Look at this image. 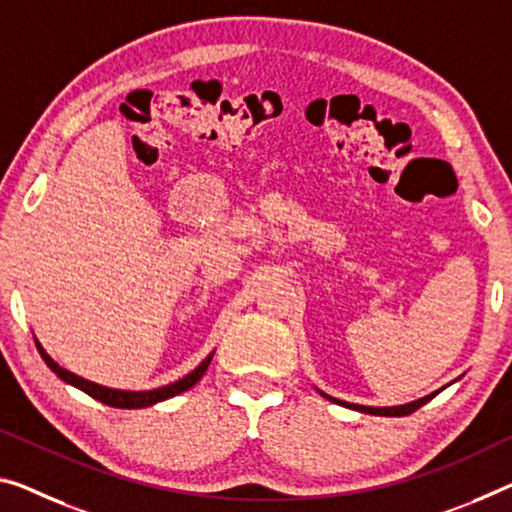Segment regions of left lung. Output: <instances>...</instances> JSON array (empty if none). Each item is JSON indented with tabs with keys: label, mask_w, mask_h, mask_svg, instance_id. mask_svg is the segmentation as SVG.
Segmentation results:
<instances>
[{
	"label": "left lung",
	"mask_w": 512,
	"mask_h": 512,
	"mask_svg": "<svg viewBox=\"0 0 512 512\" xmlns=\"http://www.w3.org/2000/svg\"><path fill=\"white\" fill-rule=\"evenodd\" d=\"M322 396H325L327 400H334V403H338V405L352 407V410L364 412V414H375V416H407V414H412V412L419 410L421 405H426L430 398H435V393H432V396L421 398V400H414V403L398 405V407H366V405H352V403H343V400H336V398H332V396H327V393H322Z\"/></svg>",
	"instance_id": "8db88e82"
}]
</instances>
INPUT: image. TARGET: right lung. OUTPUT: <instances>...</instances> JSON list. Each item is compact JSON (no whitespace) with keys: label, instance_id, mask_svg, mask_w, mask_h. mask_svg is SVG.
I'll return each mask as SVG.
<instances>
[{"label":"right lung","instance_id":"right-lung-1","mask_svg":"<svg viewBox=\"0 0 512 512\" xmlns=\"http://www.w3.org/2000/svg\"><path fill=\"white\" fill-rule=\"evenodd\" d=\"M36 348H38V352H41L45 364L50 366V371L57 373V377H61V380H64L66 384H73V387H77L80 391L89 393L91 398H96V400H100V403H105L109 407H119V410H139V407L155 405V403H160V400L174 398V396H178V393L192 389L194 384L201 380L203 373L208 371V364L212 359V355H208L199 366L194 368L190 375H185L183 380H178L174 384H167V387H160V389H153V391H121V389L102 387V384L89 382V380H84V377L70 373V371H66V368H61L57 361L47 355V352L43 350V345L38 341H36Z\"/></svg>","mask_w":512,"mask_h":512}]
</instances>
